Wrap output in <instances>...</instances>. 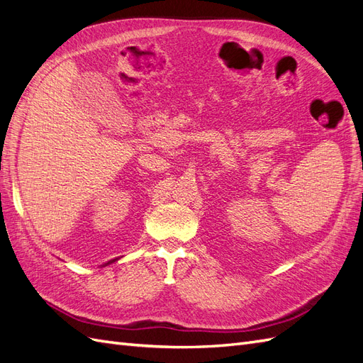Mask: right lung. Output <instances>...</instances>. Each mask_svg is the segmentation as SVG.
<instances>
[{
  "instance_id": "1",
  "label": "right lung",
  "mask_w": 363,
  "mask_h": 363,
  "mask_svg": "<svg viewBox=\"0 0 363 363\" xmlns=\"http://www.w3.org/2000/svg\"><path fill=\"white\" fill-rule=\"evenodd\" d=\"M115 260H116V259H113V260H111V262H107V263H106V265H108V263H113Z\"/></svg>"
}]
</instances>
